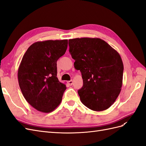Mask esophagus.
Instances as JSON below:
<instances>
[{"mask_svg": "<svg viewBox=\"0 0 146 146\" xmlns=\"http://www.w3.org/2000/svg\"><path fill=\"white\" fill-rule=\"evenodd\" d=\"M68 83L69 85L71 86V85H72V84H73V81H72V80H69V81L68 82Z\"/></svg>", "mask_w": 146, "mask_h": 146, "instance_id": "1", "label": "esophagus"}]
</instances>
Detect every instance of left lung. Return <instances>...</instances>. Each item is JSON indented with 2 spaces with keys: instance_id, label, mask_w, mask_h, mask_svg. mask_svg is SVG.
Instances as JSON below:
<instances>
[{
  "instance_id": "left-lung-1",
  "label": "left lung",
  "mask_w": 146,
  "mask_h": 146,
  "mask_svg": "<svg viewBox=\"0 0 146 146\" xmlns=\"http://www.w3.org/2000/svg\"><path fill=\"white\" fill-rule=\"evenodd\" d=\"M74 68L82 73L83 85L78 91L82 104L101 111L109 108L120 94L123 65L119 53L98 38L69 39Z\"/></svg>"
}]
</instances>
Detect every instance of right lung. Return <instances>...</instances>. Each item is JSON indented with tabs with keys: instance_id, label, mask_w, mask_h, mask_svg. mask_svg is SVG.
<instances>
[{
	"instance_id": "obj_1",
	"label": "right lung",
	"mask_w": 146,
	"mask_h": 146,
	"mask_svg": "<svg viewBox=\"0 0 146 146\" xmlns=\"http://www.w3.org/2000/svg\"><path fill=\"white\" fill-rule=\"evenodd\" d=\"M68 39L38 41L25 52L17 71L21 90L38 111L50 113L60 104L66 86L57 78L56 61L68 47Z\"/></svg>"
}]
</instances>
